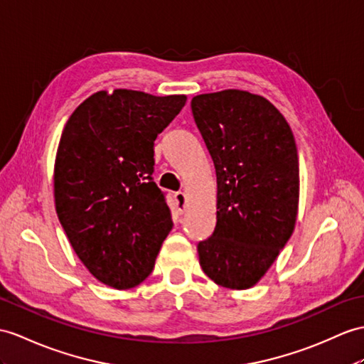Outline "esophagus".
I'll return each mask as SVG.
<instances>
[{
  "instance_id": "esophagus-1",
  "label": "esophagus",
  "mask_w": 364,
  "mask_h": 364,
  "mask_svg": "<svg viewBox=\"0 0 364 364\" xmlns=\"http://www.w3.org/2000/svg\"><path fill=\"white\" fill-rule=\"evenodd\" d=\"M174 200H176V208L179 215H183L185 213V207H187V196H185V193L179 191L174 194Z\"/></svg>"
}]
</instances>
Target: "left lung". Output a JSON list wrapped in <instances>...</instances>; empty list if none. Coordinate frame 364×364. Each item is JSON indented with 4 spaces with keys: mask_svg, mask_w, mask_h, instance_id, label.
Instances as JSON below:
<instances>
[{
    "mask_svg": "<svg viewBox=\"0 0 364 364\" xmlns=\"http://www.w3.org/2000/svg\"><path fill=\"white\" fill-rule=\"evenodd\" d=\"M194 122L216 170V227L199 242L202 270L218 286L253 287L295 230L299 165L287 120L262 95L241 90L193 97Z\"/></svg>",
    "mask_w": 364,
    "mask_h": 364,
    "instance_id": "left-lung-1",
    "label": "left lung"
}]
</instances>
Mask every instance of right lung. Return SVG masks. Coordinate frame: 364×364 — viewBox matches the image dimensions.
I'll list each match as a JSON object with an SVG mask.
<instances>
[{"label":"right lung","mask_w":364,"mask_h":364,"mask_svg":"<svg viewBox=\"0 0 364 364\" xmlns=\"http://www.w3.org/2000/svg\"><path fill=\"white\" fill-rule=\"evenodd\" d=\"M185 102L187 95L99 91L65 125L54 165L57 216L78 259L112 289L139 286L173 228L153 181L154 140Z\"/></svg>","instance_id":"right-lung-1"}]
</instances>
